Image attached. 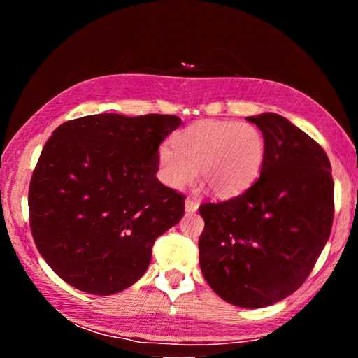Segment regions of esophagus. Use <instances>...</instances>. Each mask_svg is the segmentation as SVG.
<instances>
[{"label": "esophagus", "instance_id": "esophagus-1", "mask_svg": "<svg viewBox=\"0 0 358 358\" xmlns=\"http://www.w3.org/2000/svg\"><path fill=\"white\" fill-rule=\"evenodd\" d=\"M185 208H186L187 213H194V211L199 208V202L194 201V199H191V197H187L186 202H185Z\"/></svg>", "mask_w": 358, "mask_h": 358}]
</instances>
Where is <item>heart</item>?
<instances>
[{
  "label": "heart",
  "instance_id": "heart-1",
  "mask_svg": "<svg viewBox=\"0 0 358 358\" xmlns=\"http://www.w3.org/2000/svg\"><path fill=\"white\" fill-rule=\"evenodd\" d=\"M157 150L161 180L180 189L196 178L197 169L208 189L227 197L245 191L260 172L265 138L256 126L237 121H199Z\"/></svg>",
  "mask_w": 358,
  "mask_h": 358
}]
</instances>
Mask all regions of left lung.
I'll use <instances>...</instances> for the list:
<instances>
[{"label":"left lung","mask_w":358,"mask_h":358,"mask_svg":"<svg viewBox=\"0 0 358 358\" xmlns=\"http://www.w3.org/2000/svg\"><path fill=\"white\" fill-rule=\"evenodd\" d=\"M262 131L260 177L240 196L202 203L199 264L230 305L264 308L294 294L330 237L335 183L322 147L276 113L248 117Z\"/></svg>","instance_id":"left-lung-1"}]
</instances>
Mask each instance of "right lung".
I'll list each match as a JSON object with an SVG mask.
<instances>
[{
  "mask_svg": "<svg viewBox=\"0 0 358 358\" xmlns=\"http://www.w3.org/2000/svg\"><path fill=\"white\" fill-rule=\"evenodd\" d=\"M175 115L69 120L33 171L29 227L50 268L82 292L112 295L147 271L156 238L180 222L185 196L156 178Z\"/></svg>",
  "mask_w": 358,
  "mask_h": 358,
  "instance_id": "obj_1",
  "label": "right lung"
}]
</instances>
